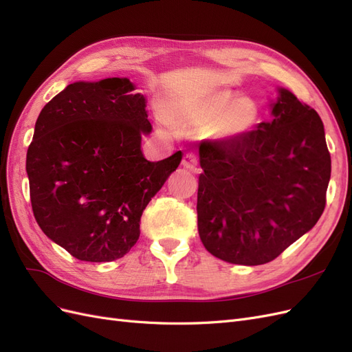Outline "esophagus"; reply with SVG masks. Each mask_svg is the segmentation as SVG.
I'll return each mask as SVG.
<instances>
[{"label": "esophagus", "instance_id": "obj_1", "mask_svg": "<svg viewBox=\"0 0 352 352\" xmlns=\"http://www.w3.org/2000/svg\"><path fill=\"white\" fill-rule=\"evenodd\" d=\"M182 164L185 168H189V170H197V166H198V160H197V155H194L192 153H188L185 154L184 160H182Z\"/></svg>", "mask_w": 352, "mask_h": 352}]
</instances>
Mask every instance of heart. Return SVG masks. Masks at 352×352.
Segmentation results:
<instances>
[{
    "label": "heart",
    "mask_w": 352,
    "mask_h": 352,
    "mask_svg": "<svg viewBox=\"0 0 352 352\" xmlns=\"http://www.w3.org/2000/svg\"><path fill=\"white\" fill-rule=\"evenodd\" d=\"M177 127L210 131L221 141H235L254 131L260 120L258 105L250 98H236L228 89H219L199 98L176 101L168 110Z\"/></svg>",
    "instance_id": "b5f03b06"
}]
</instances>
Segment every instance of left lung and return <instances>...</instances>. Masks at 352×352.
I'll list each match as a JSON object with an SVG mask.
<instances>
[{"label": "left lung", "mask_w": 352, "mask_h": 352, "mask_svg": "<svg viewBox=\"0 0 352 352\" xmlns=\"http://www.w3.org/2000/svg\"><path fill=\"white\" fill-rule=\"evenodd\" d=\"M270 114L239 140L198 145V233L226 263L274 260L314 228L326 206L330 154L320 116L285 88Z\"/></svg>", "instance_id": "obj_1"}]
</instances>
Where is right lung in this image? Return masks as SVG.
Returning <instances> with one entry per match:
<instances>
[{"label": "right lung", "mask_w": 352, "mask_h": 352, "mask_svg": "<svg viewBox=\"0 0 352 352\" xmlns=\"http://www.w3.org/2000/svg\"><path fill=\"white\" fill-rule=\"evenodd\" d=\"M127 78L74 82L38 116L26 155L30 202L42 232L74 258H122L141 216L182 160L148 162L141 150L146 98Z\"/></svg>", "instance_id": "add662e5"}]
</instances>
